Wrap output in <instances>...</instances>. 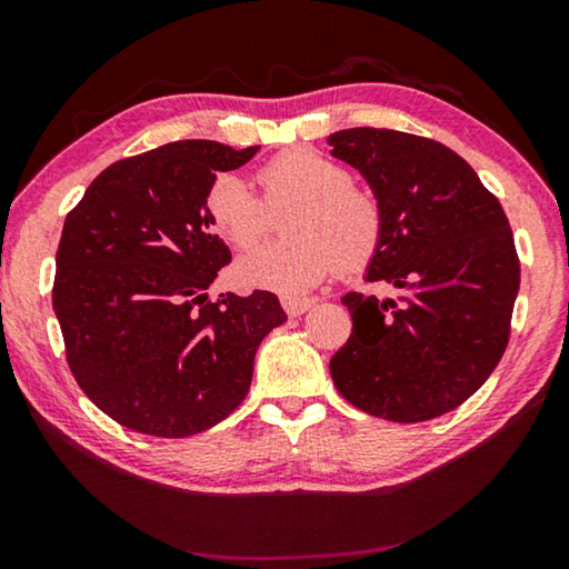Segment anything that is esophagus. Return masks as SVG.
Listing matches in <instances>:
<instances>
[{
    "label": "esophagus",
    "mask_w": 569,
    "mask_h": 569,
    "mask_svg": "<svg viewBox=\"0 0 569 569\" xmlns=\"http://www.w3.org/2000/svg\"><path fill=\"white\" fill-rule=\"evenodd\" d=\"M281 303H283V311H286L288 316H291V319H296V316L306 313L308 308L313 306L311 298H288V296L281 298Z\"/></svg>",
    "instance_id": "esophagus-1"
}]
</instances>
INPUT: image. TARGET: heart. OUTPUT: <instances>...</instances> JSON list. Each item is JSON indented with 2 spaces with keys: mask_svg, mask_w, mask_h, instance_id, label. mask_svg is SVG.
<instances>
[{
  "mask_svg": "<svg viewBox=\"0 0 569 569\" xmlns=\"http://www.w3.org/2000/svg\"><path fill=\"white\" fill-rule=\"evenodd\" d=\"M263 198L233 172L210 182L206 210L213 228L238 250L268 238L277 218L291 213V240L240 258L233 278L288 298L303 296L339 271H361L383 240V208L371 190L351 182L349 168L316 150H288L256 172Z\"/></svg>",
  "mask_w": 569,
  "mask_h": 569,
  "instance_id": "b5f03b06",
  "label": "heart"
}]
</instances>
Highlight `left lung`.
Returning <instances> with one entry per match:
<instances>
[{
	"label": "left lung",
	"instance_id": "1",
	"mask_svg": "<svg viewBox=\"0 0 569 569\" xmlns=\"http://www.w3.org/2000/svg\"><path fill=\"white\" fill-rule=\"evenodd\" d=\"M329 142L383 208L366 281L399 288L397 301L341 298L353 331L331 359L336 389L371 417H441L489 379L507 349L519 291L512 228L469 162L437 140L351 128Z\"/></svg>",
	"mask_w": 569,
	"mask_h": 569
}]
</instances>
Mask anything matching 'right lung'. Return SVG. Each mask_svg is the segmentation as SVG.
<instances>
[{
	"label": "right lung",
	"mask_w": 569,
	"mask_h": 569,
	"mask_svg": "<svg viewBox=\"0 0 569 569\" xmlns=\"http://www.w3.org/2000/svg\"><path fill=\"white\" fill-rule=\"evenodd\" d=\"M258 146L180 140L112 162L64 218L52 288L67 363L110 419L182 439L246 399L253 359L286 321L271 291L208 288L230 263L206 196Z\"/></svg>",
	"instance_id": "right-lung-1"
}]
</instances>
